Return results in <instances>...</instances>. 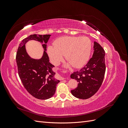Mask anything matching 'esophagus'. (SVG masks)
I'll use <instances>...</instances> for the list:
<instances>
[{
	"mask_svg": "<svg viewBox=\"0 0 128 128\" xmlns=\"http://www.w3.org/2000/svg\"><path fill=\"white\" fill-rule=\"evenodd\" d=\"M58 76H59V75H58ZM60 78H61L62 80H64V78H62V77H60Z\"/></svg>",
	"mask_w": 128,
	"mask_h": 128,
	"instance_id": "obj_1",
	"label": "esophagus"
}]
</instances>
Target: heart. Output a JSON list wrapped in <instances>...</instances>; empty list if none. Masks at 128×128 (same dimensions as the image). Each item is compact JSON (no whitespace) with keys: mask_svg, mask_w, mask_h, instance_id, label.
Masks as SVG:
<instances>
[{"mask_svg":"<svg viewBox=\"0 0 128 128\" xmlns=\"http://www.w3.org/2000/svg\"><path fill=\"white\" fill-rule=\"evenodd\" d=\"M91 42L86 37L64 36L59 38L54 46L48 48V54L52 63L57 65L65 59L74 67L80 68L86 64L90 57Z\"/></svg>","mask_w":128,"mask_h":128,"instance_id":"1","label":"heart"}]
</instances>
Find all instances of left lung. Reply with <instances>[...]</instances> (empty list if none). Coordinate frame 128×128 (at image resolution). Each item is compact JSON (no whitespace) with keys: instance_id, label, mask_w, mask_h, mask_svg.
<instances>
[{"instance_id":"left-lung-1","label":"left lung","mask_w":128,"mask_h":128,"mask_svg":"<svg viewBox=\"0 0 128 128\" xmlns=\"http://www.w3.org/2000/svg\"><path fill=\"white\" fill-rule=\"evenodd\" d=\"M94 54L87 64L80 70L73 72L72 78L78 82L77 87L71 90L75 97L86 99L91 97L101 86L106 71L105 52L98 42H94Z\"/></svg>"}]
</instances>
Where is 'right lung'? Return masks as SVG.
Here are the masks:
<instances>
[{"label": "right lung", "mask_w": 128, "mask_h": 128, "mask_svg": "<svg viewBox=\"0 0 128 128\" xmlns=\"http://www.w3.org/2000/svg\"><path fill=\"white\" fill-rule=\"evenodd\" d=\"M50 34L38 35L34 34L24 38L19 44L16 61L18 76L24 87L29 94L38 99H48L54 94L56 84L60 82L56 79V72L52 68L54 66L49 62V57L46 52V45L43 56L40 59H32L27 54L25 44L30 40H35L46 44Z\"/></svg>", "instance_id": "obj_1"}]
</instances>
